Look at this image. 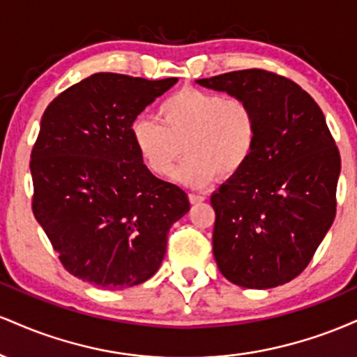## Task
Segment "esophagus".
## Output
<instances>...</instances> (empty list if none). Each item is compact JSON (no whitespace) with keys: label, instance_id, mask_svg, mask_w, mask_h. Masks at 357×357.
I'll return each instance as SVG.
<instances>
[{"label":"esophagus","instance_id":"34e87169","mask_svg":"<svg viewBox=\"0 0 357 357\" xmlns=\"http://www.w3.org/2000/svg\"><path fill=\"white\" fill-rule=\"evenodd\" d=\"M190 202L191 203H202V202H204V196L203 195H196V192H190Z\"/></svg>","mask_w":357,"mask_h":357}]
</instances>
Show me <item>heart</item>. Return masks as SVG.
I'll return each instance as SVG.
<instances>
[{"label": "heart", "mask_w": 357, "mask_h": 357, "mask_svg": "<svg viewBox=\"0 0 357 357\" xmlns=\"http://www.w3.org/2000/svg\"><path fill=\"white\" fill-rule=\"evenodd\" d=\"M158 119H134L132 144L155 176L169 174L184 147L188 159L176 176L188 186L203 188L218 174H238L257 147V112L241 97L186 87L161 102Z\"/></svg>", "instance_id": "obj_1"}]
</instances>
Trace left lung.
Instances as JSON below:
<instances>
[{
    "label": "left lung",
    "mask_w": 357,
    "mask_h": 357,
    "mask_svg": "<svg viewBox=\"0 0 357 357\" xmlns=\"http://www.w3.org/2000/svg\"><path fill=\"white\" fill-rule=\"evenodd\" d=\"M196 82L248 100L258 117L247 166L211 195L216 265L245 289L284 285L304 272L335 216L341 155L326 117L304 89L273 72Z\"/></svg>",
    "instance_id": "8db88e82"
}]
</instances>
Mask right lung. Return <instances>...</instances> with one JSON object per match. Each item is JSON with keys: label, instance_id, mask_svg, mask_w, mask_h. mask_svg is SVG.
Returning a JSON list of instances; mask_svg holds the SVG:
<instances>
[{"label": "right lung", "instance_id": "1", "mask_svg": "<svg viewBox=\"0 0 357 357\" xmlns=\"http://www.w3.org/2000/svg\"><path fill=\"white\" fill-rule=\"evenodd\" d=\"M178 79L93 73L43 112L31 151L33 215L73 277L104 289L146 282L188 195L147 171L130 124Z\"/></svg>", "mask_w": 357, "mask_h": 357}]
</instances>
